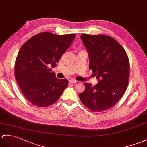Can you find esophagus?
Instances as JSON below:
<instances>
[{"mask_svg": "<svg viewBox=\"0 0 147 147\" xmlns=\"http://www.w3.org/2000/svg\"><path fill=\"white\" fill-rule=\"evenodd\" d=\"M69 81V83H72V84H73V83H76V82H77L76 80H70Z\"/></svg>", "mask_w": 147, "mask_h": 147, "instance_id": "34e87169", "label": "esophagus"}]
</instances>
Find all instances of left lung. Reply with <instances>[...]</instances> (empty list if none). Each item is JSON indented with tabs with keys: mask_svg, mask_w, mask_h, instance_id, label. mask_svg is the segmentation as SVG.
<instances>
[{
	"mask_svg": "<svg viewBox=\"0 0 147 147\" xmlns=\"http://www.w3.org/2000/svg\"><path fill=\"white\" fill-rule=\"evenodd\" d=\"M80 37L89 55V69L98 83L94 86L85 83L86 88L79 98L91 111H103L113 107L127 90L128 57L123 47L110 36L82 34Z\"/></svg>",
	"mask_w": 147,
	"mask_h": 147,
	"instance_id": "left-lung-1",
	"label": "left lung"
}]
</instances>
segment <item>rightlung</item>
I'll return each mask as SVG.
<instances>
[{
	"label": "right lung",
	"instance_id": "1",
	"mask_svg": "<svg viewBox=\"0 0 147 147\" xmlns=\"http://www.w3.org/2000/svg\"><path fill=\"white\" fill-rule=\"evenodd\" d=\"M75 34H37L23 44L15 62V78L30 103L44 107L54 104L68 85L51 72L72 44Z\"/></svg>",
	"mask_w": 147,
	"mask_h": 147
}]
</instances>
